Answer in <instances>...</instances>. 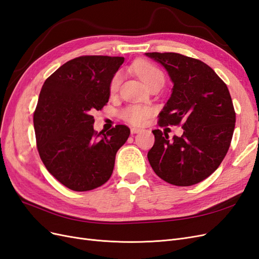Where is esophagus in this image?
<instances>
[{"instance_id":"obj_1","label":"esophagus","mask_w":259,"mask_h":259,"mask_svg":"<svg viewBox=\"0 0 259 259\" xmlns=\"http://www.w3.org/2000/svg\"><path fill=\"white\" fill-rule=\"evenodd\" d=\"M142 132V128H138V127H132L131 128V133L132 134H137V133Z\"/></svg>"}]
</instances>
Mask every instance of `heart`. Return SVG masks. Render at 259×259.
Returning <instances> with one entry per match:
<instances>
[{
	"label": "heart",
	"instance_id": "1",
	"mask_svg": "<svg viewBox=\"0 0 259 259\" xmlns=\"http://www.w3.org/2000/svg\"><path fill=\"white\" fill-rule=\"evenodd\" d=\"M135 72L139 76V79L142 80L146 85H149L151 82L162 79L163 74L160 70L154 67L153 65L149 64L147 61H139L135 65ZM121 82L120 74H115L110 83V92L115 93L119 89V85ZM151 114V109L149 107L144 106H130L125 108L121 112V116L123 119L132 123L134 125H142L146 122L148 116Z\"/></svg>",
	"mask_w": 259,
	"mask_h": 259
}]
</instances>
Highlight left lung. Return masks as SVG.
Masks as SVG:
<instances>
[{"label": "left lung", "mask_w": 259, "mask_h": 259, "mask_svg": "<svg viewBox=\"0 0 259 259\" xmlns=\"http://www.w3.org/2000/svg\"><path fill=\"white\" fill-rule=\"evenodd\" d=\"M166 70L174 86L160 112L159 124H183L184 133L169 140L152 131L148 160L154 173L175 186H192L213 174L226 156L236 124L230 93L204 62L177 53H146Z\"/></svg>", "instance_id": "left-lung-1"}]
</instances>
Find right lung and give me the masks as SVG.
I'll return each mask as SVG.
<instances>
[{"label":"right lung","mask_w":259,"mask_h":259,"mask_svg":"<svg viewBox=\"0 0 259 259\" xmlns=\"http://www.w3.org/2000/svg\"><path fill=\"white\" fill-rule=\"evenodd\" d=\"M124 57L81 56L44 82L33 115L38 154L59 183L89 191L111 177L115 154L130 136L125 125L94 131L92 113L110 97V83Z\"/></svg>","instance_id":"right-lung-1"}]
</instances>
